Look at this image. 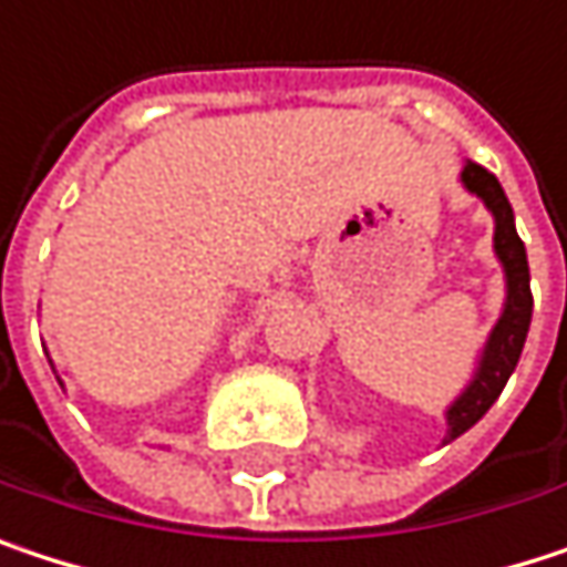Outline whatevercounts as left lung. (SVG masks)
Returning a JSON list of instances; mask_svg holds the SVG:
<instances>
[{
    "instance_id": "8db88e82",
    "label": "left lung",
    "mask_w": 567,
    "mask_h": 567,
    "mask_svg": "<svg viewBox=\"0 0 567 567\" xmlns=\"http://www.w3.org/2000/svg\"><path fill=\"white\" fill-rule=\"evenodd\" d=\"M461 182L466 192H473L476 198H483V205L493 212L496 231H493V250L503 264L506 274V303L503 313L496 319L483 355L476 362V372L470 379V385L457 394V401L447 408V437L444 444H451L454 437H461L463 431H470L499 398V391L506 389L509 375L519 365L523 346H526V332L532 322V290H529V260H526V245L516 235V218H513V205L499 185V178L486 173L476 163H466L461 173Z\"/></svg>"
}]
</instances>
